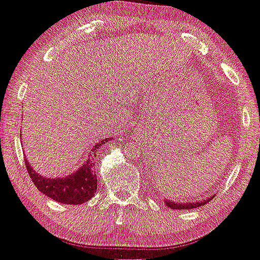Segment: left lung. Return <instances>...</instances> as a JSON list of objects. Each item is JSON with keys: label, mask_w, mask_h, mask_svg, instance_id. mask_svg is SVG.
<instances>
[{"label": "left lung", "mask_w": 260, "mask_h": 260, "mask_svg": "<svg viewBox=\"0 0 260 260\" xmlns=\"http://www.w3.org/2000/svg\"><path fill=\"white\" fill-rule=\"evenodd\" d=\"M213 198V196H211L209 198H205V200L202 201H198V202H174V201H170L167 200V198H165L164 202L166 203L167 207H170L171 209H182V211H187V209H192V208H196V207H200V206H203L206 205V203L209 202V201Z\"/></svg>", "instance_id": "8db88e82"}]
</instances>
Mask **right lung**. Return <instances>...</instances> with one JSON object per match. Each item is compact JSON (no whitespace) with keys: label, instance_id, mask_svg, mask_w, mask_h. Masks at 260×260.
Wrapping results in <instances>:
<instances>
[{"label":"right lung","instance_id":"1","mask_svg":"<svg viewBox=\"0 0 260 260\" xmlns=\"http://www.w3.org/2000/svg\"><path fill=\"white\" fill-rule=\"evenodd\" d=\"M111 140V138H107L100 140L90 151L88 152V157L85 158L82 166L74 171L73 174L66 176V177L51 178L46 176L40 175L30 167L28 160L26 158L27 171L32 178L33 183L36 187L57 202L63 203V205H80L93 198L96 192L98 178L94 171L93 156L95 155L96 149H99L105 142Z\"/></svg>","mask_w":260,"mask_h":260}]
</instances>
